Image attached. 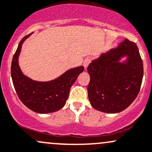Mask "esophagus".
Wrapping results in <instances>:
<instances>
[{
    "mask_svg": "<svg viewBox=\"0 0 152 152\" xmlns=\"http://www.w3.org/2000/svg\"><path fill=\"white\" fill-rule=\"evenodd\" d=\"M89 63H90V60H89V58H86L85 60H84V68H87V66H88V65L89 64Z\"/></svg>",
    "mask_w": 152,
    "mask_h": 152,
    "instance_id": "esophagus-1",
    "label": "esophagus"
}]
</instances>
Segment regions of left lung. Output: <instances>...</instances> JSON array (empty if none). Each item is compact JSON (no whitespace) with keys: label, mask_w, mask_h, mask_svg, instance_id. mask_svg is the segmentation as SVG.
Here are the masks:
<instances>
[{"label":"left lung","mask_w":152,"mask_h":152,"mask_svg":"<svg viewBox=\"0 0 152 152\" xmlns=\"http://www.w3.org/2000/svg\"><path fill=\"white\" fill-rule=\"evenodd\" d=\"M125 55L127 61L120 64L118 60ZM87 71L90 104L102 112L114 114L127 108L138 96L143 80V61L136 44L126 38L89 63Z\"/></svg>","instance_id":"left-lung-1"}]
</instances>
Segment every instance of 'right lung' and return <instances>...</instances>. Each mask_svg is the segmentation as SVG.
Returning <instances> with one entry per match:
<instances>
[{"label": "right lung", "instance_id": "1", "mask_svg": "<svg viewBox=\"0 0 152 152\" xmlns=\"http://www.w3.org/2000/svg\"><path fill=\"white\" fill-rule=\"evenodd\" d=\"M29 36H25L20 41L13 56L11 67L13 84L20 100L30 110L40 114L55 112L65 105L71 86L84 68L80 66L72 68L55 80L47 82L29 79L22 73L18 64L22 44Z\"/></svg>", "mask_w": 152, "mask_h": 152}]
</instances>
